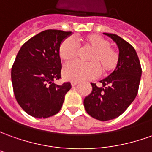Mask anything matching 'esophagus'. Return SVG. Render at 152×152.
I'll use <instances>...</instances> for the list:
<instances>
[{"instance_id":"esophagus-1","label":"esophagus","mask_w":152,"mask_h":152,"mask_svg":"<svg viewBox=\"0 0 152 152\" xmlns=\"http://www.w3.org/2000/svg\"><path fill=\"white\" fill-rule=\"evenodd\" d=\"M78 83H79L78 82H76V81H73V82H71V85H72V87L77 86Z\"/></svg>"}]
</instances>
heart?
Segmentation results:
<instances>
[{
	"label": "heart",
	"mask_w": 152,
	"mask_h": 152,
	"mask_svg": "<svg viewBox=\"0 0 152 152\" xmlns=\"http://www.w3.org/2000/svg\"><path fill=\"white\" fill-rule=\"evenodd\" d=\"M78 44L90 50L86 57L89 62H74L65 65L63 69L65 79L79 82L89 80L96 78L100 71L102 74H107L117 68L119 54L105 38L96 34H87L78 39ZM78 44L71 37L63 40L58 49L60 58L66 63L73 61L78 54Z\"/></svg>",
	"instance_id": "heart-1"
}]
</instances>
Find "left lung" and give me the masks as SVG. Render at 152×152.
<instances>
[{
	"mask_svg": "<svg viewBox=\"0 0 152 152\" xmlns=\"http://www.w3.org/2000/svg\"><path fill=\"white\" fill-rule=\"evenodd\" d=\"M117 44L119 62L117 68L98 87L91 83L93 90L83 100V105L92 118L108 121L119 117L133 102L138 92L142 68L132 46L117 34L104 33Z\"/></svg>",
	"mask_w": 152,
	"mask_h": 152,
	"instance_id": "1",
	"label": "left lung"
}]
</instances>
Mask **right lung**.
Wrapping results in <instances>:
<instances>
[{
  "label": "right lung",
  "instance_id": "obj_1",
  "mask_svg": "<svg viewBox=\"0 0 152 152\" xmlns=\"http://www.w3.org/2000/svg\"><path fill=\"white\" fill-rule=\"evenodd\" d=\"M71 31L47 30L30 39L21 46L11 69V81L19 105L36 118L58 113L64 96L71 88L69 82L62 85L54 81L61 78L59 46Z\"/></svg>",
  "mask_w": 152,
  "mask_h": 152
}]
</instances>
